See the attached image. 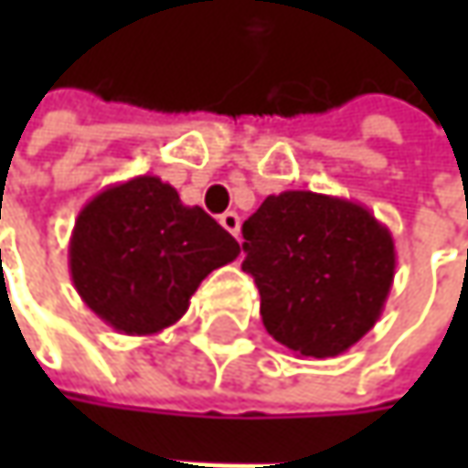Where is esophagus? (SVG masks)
<instances>
[{
	"instance_id": "obj_1",
	"label": "esophagus",
	"mask_w": 468,
	"mask_h": 468,
	"mask_svg": "<svg viewBox=\"0 0 468 468\" xmlns=\"http://www.w3.org/2000/svg\"><path fill=\"white\" fill-rule=\"evenodd\" d=\"M221 226H224L229 234H234V237H239V216L234 213V210H226L224 216L218 218Z\"/></svg>"
}]
</instances>
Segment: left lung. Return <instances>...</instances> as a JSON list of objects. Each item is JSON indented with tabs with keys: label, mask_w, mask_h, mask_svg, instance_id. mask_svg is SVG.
Masks as SVG:
<instances>
[{
	"label": "left lung",
	"mask_w": 468,
	"mask_h": 468,
	"mask_svg": "<svg viewBox=\"0 0 468 468\" xmlns=\"http://www.w3.org/2000/svg\"><path fill=\"white\" fill-rule=\"evenodd\" d=\"M242 237L262 325L297 356H338L380 320L396 244L365 206L289 189L265 197Z\"/></svg>",
	"instance_id": "8db88e82"
}]
</instances>
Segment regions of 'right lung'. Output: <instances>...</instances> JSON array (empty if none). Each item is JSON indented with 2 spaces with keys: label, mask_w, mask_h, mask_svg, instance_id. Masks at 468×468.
<instances>
[{
  "label": "right lung",
  "mask_w": 468,
  "mask_h": 468,
  "mask_svg": "<svg viewBox=\"0 0 468 468\" xmlns=\"http://www.w3.org/2000/svg\"><path fill=\"white\" fill-rule=\"evenodd\" d=\"M239 242L203 207L185 206L158 176H133L82 206L69 237V276L106 325L154 335L187 313L210 271Z\"/></svg>",
  "instance_id": "right-lung-1"
}]
</instances>
